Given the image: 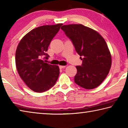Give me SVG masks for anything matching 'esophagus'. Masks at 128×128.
Masks as SVG:
<instances>
[{"label":"esophagus","instance_id":"1","mask_svg":"<svg viewBox=\"0 0 128 128\" xmlns=\"http://www.w3.org/2000/svg\"><path fill=\"white\" fill-rule=\"evenodd\" d=\"M65 67H66V66H59V68H60V69H63V68H65Z\"/></svg>","mask_w":128,"mask_h":128}]
</instances>
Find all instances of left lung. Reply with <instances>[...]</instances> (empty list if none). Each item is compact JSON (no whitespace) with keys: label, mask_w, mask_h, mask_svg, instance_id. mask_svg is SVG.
<instances>
[{"label":"left lung","mask_w":128,"mask_h":128,"mask_svg":"<svg viewBox=\"0 0 128 128\" xmlns=\"http://www.w3.org/2000/svg\"><path fill=\"white\" fill-rule=\"evenodd\" d=\"M61 29L72 40L82 60L81 66H76L75 83L86 89L98 87L107 76L112 64L104 39L98 32L82 24L63 25Z\"/></svg>","instance_id":"1"}]
</instances>
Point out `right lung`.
I'll list each match as a JSON object with an SVG mask.
<instances>
[{
  "instance_id": "add662e5",
  "label": "right lung",
  "mask_w": 128,
  "mask_h": 128,
  "mask_svg": "<svg viewBox=\"0 0 128 128\" xmlns=\"http://www.w3.org/2000/svg\"><path fill=\"white\" fill-rule=\"evenodd\" d=\"M62 25L35 28L26 34L17 46L15 56L17 70L26 85L34 92H43L49 90L59 77V66L45 62L43 57H49L46 54L48 47Z\"/></svg>"
}]
</instances>
